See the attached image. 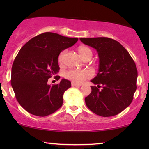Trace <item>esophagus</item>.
I'll return each mask as SVG.
<instances>
[{
    "instance_id": "obj_1",
    "label": "esophagus",
    "mask_w": 149,
    "mask_h": 149,
    "mask_svg": "<svg viewBox=\"0 0 149 149\" xmlns=\"http://www.w3.org/2000/svg\"><path fill=\"white\" fill-rule=\"evenodd\" d=\"M71 85H72V87H80L81 86V84H77V83H74V82H72L71 83Z\"/></svg>"
}]
</instances>
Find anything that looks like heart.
<instances>
[{
  "instance_id": "b5f03b06",
  "label": "heart",
  "mask_w": 149,
  "mask_h": 149,
  "mask_svg": "<svg viewBox=\"0 0 149 149\" xmlns=\"http://www.w3.org/2000/svg\"><path fill=\"white\" fill-rule=\"evenodd\" d=\"M79 53L83 59L87 58H91L92 52L89 47L85 46H81L79 48ZM66 54L65 51H63L58 56V62L60 64H63L64 60V56ZM93 73L91 70L85 69V70H79V69L72 68L69 69L64 72V77L68 80L72 81L76 83H81L86 79H90L92 77Z\"/></svg>"
}]
</instances>
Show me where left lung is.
<instances>
[{"label":"left lung","mask_w":149,"mask_h":149,"mask_svg":"<svg viewBox=\"0 0 149 149\" xmlns=\"http://www.w3.org/2000/svg\"><path fill=\"white\" fill-rule=\"evenodd\" d=\"M80 40L96 49L99 57L98 72L91 80L97 86L91 87V92L85 100L87 107L102 117L118 115L132 103L137 89L135 62L127 51L112 38H80Z\"/></svg>","instance_id":"1"}]
</instances>
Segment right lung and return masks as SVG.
<instances>
[{
	"label": "right lung",
	"instance_id": "obj_1",
	"mask_svg": "<svg viewBox=\"0 0 149 149\" xmlns=\"http://www.w3.org/2000/svg\"><path fill=\"white\" fill-rule=\"evenodd\" d=\"M77 40L78 38L45 32L31 38L19 50L12 66L11 83L17 102L28 113L45 117L62 107L70 81L62 79L52 86L47 81L59 72L60 52ZM54 78L59 80L60 77Z\"/></svg>",
	"mask_w": 149,
	"mask_h": 149
}]
</instances>
